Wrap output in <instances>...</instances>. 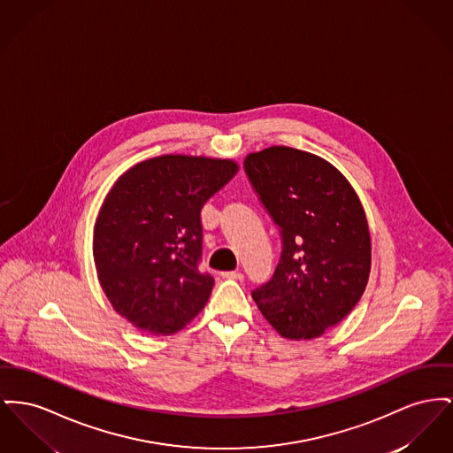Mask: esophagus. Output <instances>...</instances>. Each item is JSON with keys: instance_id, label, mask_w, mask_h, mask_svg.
Instances as JSON below:
<instances>
[{"instance_id": "1", "label": "esophagus", "mask_w": 453, "mask_h": 453, "mask_svg": "<svg viewBox=\"0 0 453 453\" xmlns=\"http://www.w3.org/2000/svg\"><path fill=\"white\" fill-rule=\"evenodd\" d=\"M220 275H222V279H234V280H242L244 279V275L241 272H236V270L234 272H222Z\"/></svg>"}]
</instances>
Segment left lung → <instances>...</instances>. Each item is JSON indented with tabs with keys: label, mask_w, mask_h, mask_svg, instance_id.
<instances>
[{
	"label": "left lung",
	"mask_w": 453,
	"mask_h": 453,
	"mask_svg": "<svg viewBox=\"0 0 453 453\" xmlns=\"http://www.w3.org/2000/svg\"><path fill=\"white\" fill-rule=\"evenodd\" d=\"M244 173L282 246L272 279L251 296L280 335L319 337L368 284L372 241L361 202L332 164L291 147L250 154Z\"/></svg>",
	"instance_id": "obj_1"
}]
</instances>
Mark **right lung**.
Returning <instances> with one entry per match:
<instances>
[{
  "label": "right lung",
  "mask_w": 453,
  "mask_h": 453,
  "mask_svg": "<svg viewBox=\"0 0 453 453\" xmlns=\"http://www.w3.org/2000/svg\"><path fill=\"white\" fill-rule=\"evenodd\" d=\"M236 173L233 160L162 156L136 164L107 193L94 262L112 308L140 330L169 335L203 310L213 277L200 270V212Z\"/></svg>",
  "instance_id": "1"
}]
</instances>
